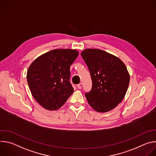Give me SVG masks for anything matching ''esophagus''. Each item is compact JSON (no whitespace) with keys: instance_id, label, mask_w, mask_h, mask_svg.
Listing matches in <instances>:
<instances>
[{"instance_id":"1","label":"esophagus","mask_w":156,"mask_h":156,"mask_svg":"<svg viewBox=\"0 0 156 156\" xmlns=\"http://www.w3.org/2000/svg\"><path fill=\"white\" fill-rule=\"evenodd\" d=\"M77 87L78 89H81L82 87V83H79L78 84H77Z\"/></svg>"}]
</instances>
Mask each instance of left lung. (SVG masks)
Wrapping results in <instances>:
<instances>
[{"instance_id":"obj_1","label":"left lung","mask_w":156,"mask_h":156,"mask_svg":"<svg viewBox=\"0 0 156 156\" xmlns=\"http://www.w3.org/2000/svg\"><path fill=\"white\" fill-rule=\"evenodd\" d=\"M81 55L92 80L86 98L97 112H108L122 102L126 93L129 75L126 66L118 57L101 49H86Z\"/></svg>"}]
</instances>
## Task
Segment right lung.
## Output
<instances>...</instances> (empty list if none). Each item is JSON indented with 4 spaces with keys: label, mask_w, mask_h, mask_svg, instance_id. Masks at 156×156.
<instances>
[{
    "label": "right lung",
    "mask_w": 156,
    "mask_h": 156,
    "mask_svg": "<svg viewBox=\"0 0 156 156\" xmlns=\"http://www.w3.org/2000/svg\"><path fill=\"white\" fill-rule=\"evenodd\" d=\"M78 54L76 50L54 49L39 56L30 66L27 76L30 90L44 108L57 110L73 93L70 69Z\"/></svg>",
    "instance_id": "right-lung-1"
}]
</instances>
